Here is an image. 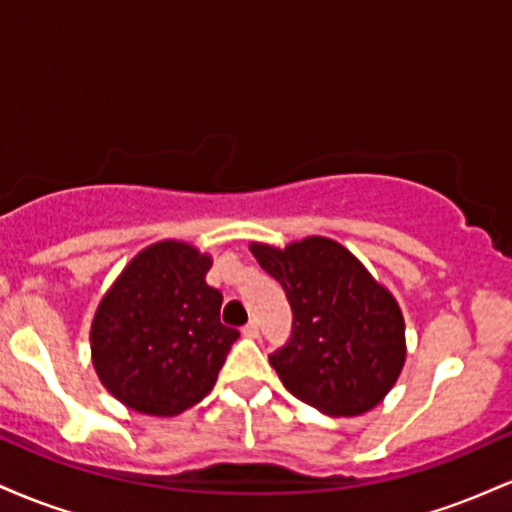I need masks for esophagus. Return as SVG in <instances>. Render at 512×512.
<instances>
[{"mask_svg": "<svg viewBox=\"0 0 512 512\" xmlns=\"http://www.w3.org/2000/svg\"><path fill=\"white\" fill-rule=\"evenodd\" d=\"M243 337H248V339H257V337H260V325H257L255 320H250L248 325L243 327Z\"/></svg>", "mask_w": 512, "mask_h": 512, "instance_id": "1", "label": "esophagus"}]
</instances>
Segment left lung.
<instances>
[{
	"label": "left lung",
	"instance_id": "obj_1",
	"mask_svg": "<svg viewBox=\"0 0 512 512\" xmlns=\"http://www.w3.org/2000/svg\"><path fill=\"white\" fill-rule=\"evenodd\" d=\"M250 252L293 310L291 339L269 356L286 390L330 416L383 402L407 358L395 296L337 240L310 236L284 250L250 243Z\"/></svg>",
	"mask_w": 512,
	"mask_h": 512
}]
</instances>
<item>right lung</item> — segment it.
I'll use <instances>...</instances> for the list:
<instances>
[{
    "label": "right lung",
    "instance_id": "add662e5",
    "mask_svg": "<svg viewBox=\"0 0 512 512\" xmlns=\"http://www.w3.org/2000/svg\"><path fill=\"white\" fill-rule=\"evenodd\" d=\"M211 257L161 240L122 269L91 322V358L105 390L129 409L175 416L202 402L240 337L221 325Z\"/></svg>",
    "mask_w": 512,
    "mask_h": 512
}]
</instances>
